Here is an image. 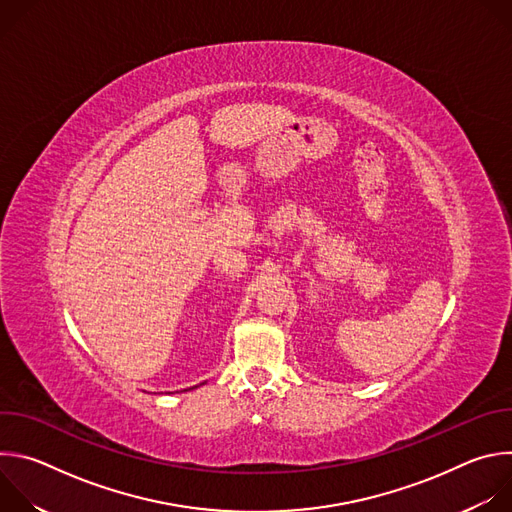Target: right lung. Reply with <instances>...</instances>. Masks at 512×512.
I'll use <instances>...</instances> for the list:
<instances>
[{
  "label": "right lung",
  "instance_id": "obj_1",
  "mask_svg": "<svg viewBox=\"0 0 512 512\" xmlns=\"http://www.w3.org/2000/svg\"><path fill=\"white\" fill-rule=\"evenodd\" d=\"M192 389H194V387H192Z\"/></svg>",
  "mask_w": 512,
  "mask_h": 512
}]
</instances>
